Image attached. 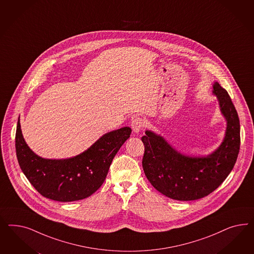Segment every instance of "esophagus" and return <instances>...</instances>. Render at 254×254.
<instances>
[{"label": "esophagus", "instance_id": "34e87169", "mask_svg": "<svg viewBox=\"0 0 254 254\" xmlns=\"http://www.w3.org/2000/svg\"><path fill=\"white\" fill-rule=\"evenodd\" d=\"M145 126V121L140 117H134L131 120V127L134 132L138 133Z\"/></svg>", "mask_w": 254, "mask_h": 254}]
</instances>
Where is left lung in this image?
Wrapping results in <instances>:
<instances>
[{
	"mask_svg": "<svg viewBox=\"0 0 254 254\" xmlns=\"http://www.w3.org/2000/svg\"><path fill=\"white\" fill-rule=\"evenodd\" d=\"M213 93L220 102L227 127L223 143L206 157H190L178 153L161 136L146 130L142 168L151 185L169 198L189 201L205 197L213 192L234 168L240 147L238 112L230 96L219 83Z\"/></svg>",
	"mask_w": 254,
	"mask_h": 254,
	"instance_id": "obj_1",
	"label": "left lung"
}]
</instances>
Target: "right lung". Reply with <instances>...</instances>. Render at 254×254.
I'll list each match as a JSON object with an SVG mask.
<instances>
[{
    "label": "right lung",
    "instance_id": "obj_1",
    "mask_svg": "<svg viewBox=\"0 0 254 254\" xmlns=\"http://www.w3.org/2000/svg\"><path fill=\"white\" fill-rule=\"evenodd\" d=\"M130 134V127H125L103 135L74 157L45 159L34 154L25 142L18 118L15 152L20 169L38 192L49 199L71 202L86 198L100 188L114 157Z\"/></svg>",
    "mask_w": 254,
    "mask_h": 254
}]
</instances>
